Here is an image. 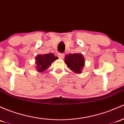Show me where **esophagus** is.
Masks as SVG:
<instances>
[{
    "label": "esophagus",
    "mask_w": 124,
    "mask_h": 124,
    "mask_svg": "<svg viewBox=\"0 0 124 124\" xmlns=\"http://www.w3.org/2000/svg\"><path fill=\"white\" fill-rule=\"evenodd\" d=\"M58 58H59V59H63V58H64V57H65V54H62V53H59V54H58Z\"/></svg>",
    "instance_id": "1"
}]
</instances>
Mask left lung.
Returning a JSON list of instances; mask_svg holds the SVG:
<instances>
[{
	"label": "left lung",
	"mask_w": 124,
	"mask_h": 124,
	"mask_svg": "<svg viewBox=\"0 0 124 124\" xmlns=\"http://www.w3.org/2000/svg\"><path fill=\"white\" fill-rule=\"evenodd\" d=\"M65 62L68 68L76 73H81L85 65V59L81 54H69L66 55Z\"/></svg>",
	"instance_id": "1"
}]
</instances>
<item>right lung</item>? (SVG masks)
<instances>
[{"label":"right lung","mask_w":124,"mask_h":124,"mask_svg":"<svg viewBox=\"0 0 124 124\" xmlns=\"http://www.w3.org/2000/svg\"><path fill=\"white\" fill-rule=\"evenodd\" d=\"M36 61V69L37 71L39 72L46 70L47 68L50 67L52 63L58 59V57L55 56L54 54H44V55H38L35 58Z\"/></svg>","instance_id":"obj_1"}]
</instances>
